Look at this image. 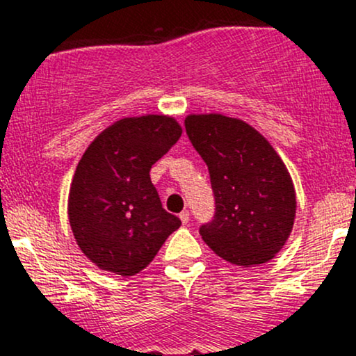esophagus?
Instances as JSON below:
<instances>
[{
    "label": "esophagus",
    "mask_w": 356,
    "mask_h": 356,
    "mask_svg": "<svg viewBox=\"0 0 356 356\" xmlns=\"http://www.w3.org/2000/svg\"><path fill=\"white\" fill-rule=\"evenodd\" d=\"M179 218H181L182 224H187L189 222V211H182L181 214H179Z\"/></svg>",
    "instance_id": "34e87169"
}]
</instances>
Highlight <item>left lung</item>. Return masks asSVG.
Here are the masks:
<instances>
[{"mask_svg":"<svg viewBox=\"0 0 356 356\" xmlns=\"http://www.w3.org/2000/svg\"><path fill=\"white\" fill-rule=\"evenodd\" d=\"M186 132L207 164L216 216L204 243L243 268L268 263L284 246L296 216L291 175L273 145L241 118L192 113Z\"/></svg>","mask_w":356,"mask_h":356,"instance_id":"left-lung-1","label":"left lung"}]
</instances>
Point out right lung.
<instances>
[{
  "mask_svg": "<svg viewBox=\"0 0 356 356\" xmlns=\"http://www.w3.org/2000/svg\"><path fill=\"white\" fill-rule=\"evenodd\" d=\"M181 134L174 117H125L81 155L68 194V220L81 252L99 269L137 275L181 226L150 181L152 165Z\"/></svg>",
  "mask_w": 356,
  "mask_h": 356,
  "instance_id": "right-lung-1",
  "label": "right lung"
}]
</instances>
